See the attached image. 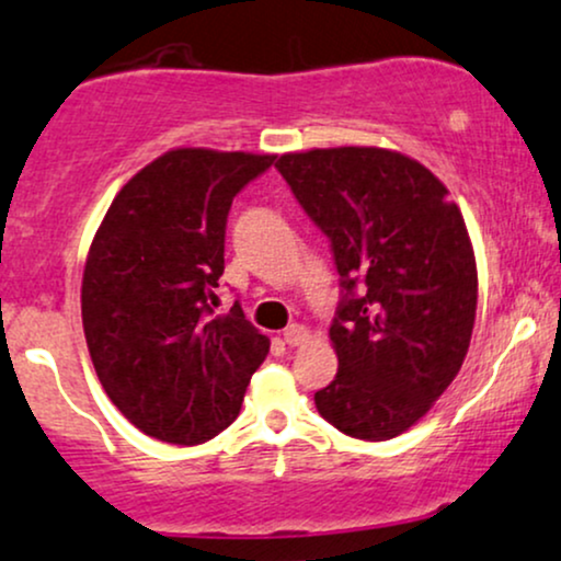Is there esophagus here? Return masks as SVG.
<instances>
[{"mask_svg": "<svg viewBox=\"0 0 561 561\" xmlns=\"http://www.w3.org/2000/svg\"><path fill=\"white\" fill-rule=\"evenodd\" d=\"M283 341H286L288 346H305L309 341V331L305 325H299V322H294V325H288L286 333H283Z\"/></svg>", "mask_w": 561, "mask_h": 561, "instance_id": "esophagus-1", "label": "esophagus"}]
</instances>
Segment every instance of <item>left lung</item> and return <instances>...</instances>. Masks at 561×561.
Instances as JSON below:
<instances>
[{"label": "left lung", "instance_id": "obj_1", "mask_svg": "<svg viewBox=\"0 0 561 561\" xmlns=\"http://www.w3.org/2000/svg\"><path fill=\"white\" fill-rule=\"evenodd\" d=\"M275 168L331 239L346 291L331 325L339 373L314 393L318 412L352 438H397L451 386L470 348L478 267L465 217L401 151H288Z\"/></svg>", "mask_w": 561, "mask_h": 561}]
</instances>
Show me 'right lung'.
<instances>
[{
    "label": "right lung",
    "mask_w": 561,
    "mask_h": 561,
    "mask_svg": "<svg viewBox=\"0 0 561 561\" xmlns=\"http://www.w3.org/2000/svg\"><path fill=\"white\" fill-rule=\"evenodd\" d=\"M275 154L181 147L112 199L83 267L81 314L112 404L168 444L215 438L239 417L270 339L233 305L215 314L233 196Z\"/></svg>",
    "instance_id": "1"
}]
</instances>
